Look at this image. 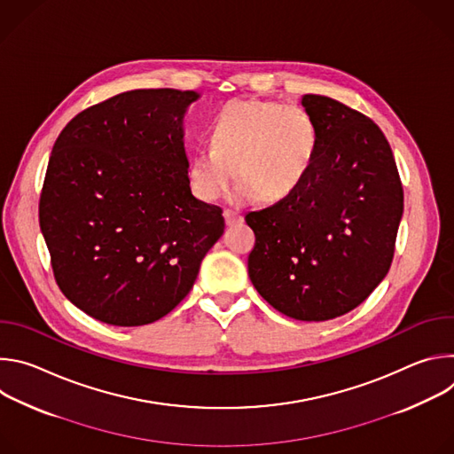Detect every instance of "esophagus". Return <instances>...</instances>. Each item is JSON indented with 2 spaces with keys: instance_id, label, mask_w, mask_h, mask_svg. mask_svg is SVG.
<instances>
[{
  "instance_id": "esophagus-1",
  "label": "esophagus",
  "mask_w": 454,
  "mask_h": 454,
  "mask_svg": "<svg viewBox=\"0 0 454 454\" xmlns=\"http://www.w3.org/2000/svg\"><path fill=\"white\" fill-rule=\"evenodd\" d=\"M223 215H224V221H226V224H228V226H233V224H239V223H242V215H240L239 212H233V210H224V212H223Z\"/></svg>"
}]
</instances>
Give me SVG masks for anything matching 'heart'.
<instances>
[{
  "mask_svg": "<svg viewBox=\"0 0 454 454\" xmlns=\"http://www.w3.org/2000/svg\"><path fill=\"white\" fill-rule=\"evenodd\" d=\"M317 151V127L300 106L273 100H231L210 125V147L190 156L192 196L212 203L230 193L237 205L278 203L298 190Z\"/></svg>",
  "mask_w": 454,
  "mask_h": 454,
  "instance_id": "b5f03b06",
  "label": "heart"
}]
</instances>
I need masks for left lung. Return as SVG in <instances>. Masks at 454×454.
<instances>
[{"label":"left lung","instance_id":"obj_1","mask_svg":"<svg viewBox=\"0 0 454 454\" xmlns=\"http://www.w3.org/2000/svg\"><path fill=\"white\" fill-rule=\"evenodd\" d=\"M317 151L298 190L247 212L251 284L300 321H327L363 303L392 266L404 196L380 129L348 106L303 95Z\"/></svg>","mask_w":454,"mask_h":454}]
</instances>
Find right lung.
I'll return each instance as SVG.
<instances>
[{"label":"right lung","mask_w":454,"mask_h":454,"mask_svg":"<svg viewBox=\"0 0 454 454\" xmlns=\"http://www.w3.org/2000/svg\"><path fill=\"white\" fill-rule=\"evenodd\" d=\"M196 91L133 90L79 113L46 168L39 224L55 280L114 327L168 314L224 231L223 210L192 196L183 116Z\"/></svg>","instance_id":"1"}]
</instances>
